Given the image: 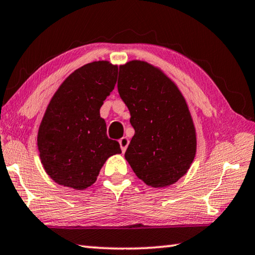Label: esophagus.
Instances as JSON below:
<instances>
[{
    "mask_svg": "<svg viewBox=\"0 0 255 255\" xmlns=\"http://www.w3.org/2000/svg\"><path fill=\"white\" fill-rule=\"evenodd\" d=\"M119 142H120V145H121V149H122V151L124 152L125 150H127L128 142H130V141H128V137H122V139H121Z\"/></svg>",
    "mask_w": 255,
    "mask_h": 255,
    "instance_id": "34e87169",
    "label": "esophagus"
}]
</instances>
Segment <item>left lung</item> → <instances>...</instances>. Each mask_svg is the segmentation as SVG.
<instances>
[{
	"instance_id": "obj_1",
	"label": "left lung",
	"mask_w": 255,
	"mask_h": 255,
	"mask_svg": "<svg viewBox=\"0 0 255 255\" xmlns=\"http://www.w3.org/2000/svg\"><path fill=\"white\" fill-rule=\"evenodd\" d=\"M118 89L134 128L125 159L147 185L174 184L186 174L197 151L194 124L181 91L143 61L120 66Z\"/></svg>"
}]
</instances>
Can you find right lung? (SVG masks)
<instances>
[{"label": "right lung", "mask_w": 255, "mask_h": 255, "mask_svg": "<svg viewBox=\"0 0 255 255\" xmlns=\"http://www.w3.org/2000/svg\"><path fill=\"white\" fill-rule=\"evenodd\" d=\"M118 66L91 62L74 71L54 94L39 125L37 144L46 173L57 184L85 190L108 157L121 153L107 136L100 107L118 80Z\"/></svg>", "instance_id": "add662e5"}]
</instances>
